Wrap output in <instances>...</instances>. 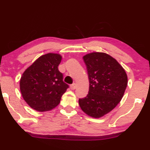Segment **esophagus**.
I'll return each instance as SVG.
<instances>
[{"mask_svg": "<svg viewBox=\"0 0 150 150\" xmlns=\"http://www.w3.org/2000/svg\"><path fill=\"white\" fill-rule=\"evenodd\" d=\"M70 89H71L72 90L75 89H76V87H77L76 84H75V83H73V84H72L70 86Z\"/></svg>", "mask_w": 150, "mask_h": 150, "instance_id": "1", "label": "esophagus"}]
</instances>
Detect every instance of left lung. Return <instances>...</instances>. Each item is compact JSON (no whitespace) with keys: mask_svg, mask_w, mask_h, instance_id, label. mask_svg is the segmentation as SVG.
Listing matches in <instances>:
<instances>
[{"mask_svg":"<svg viewBox=\"0 0 150 150\" xmlns=\"http://www.w3.org/2000/svg\"><path fill=\"white\" fill-rule=\"evenodd\" d=\"M87 69L89 89L87 96L79 99L84 112L100 118L112 110L121 101L128 79L122 66L111 56L93 52L83 57Z\"/></svg>","mask_w":150,"mask_h":150,"instance_id":"1","label":"left lung"}]
</instances>
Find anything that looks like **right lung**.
I'll return each instance as SVG.
<instances>
[{
	"label": "right lung",
	"mask_w": 150,
	"mask_h": 150,
	"mask_svg": "<svg viewBox=\"0 0 150 150\" xmlns=\"http://www.w3.org/2000/svg\"><path fill=\"white\" fill-rule=\"evenodd\" d=\"M61 56L49 53L41 56L23 73L20 90L24 100L39 112L51 110L59 104L69 86L63 80L58 66Z\"/></svg>",
	"instance_id": "obj_1"
}]
</instances>
